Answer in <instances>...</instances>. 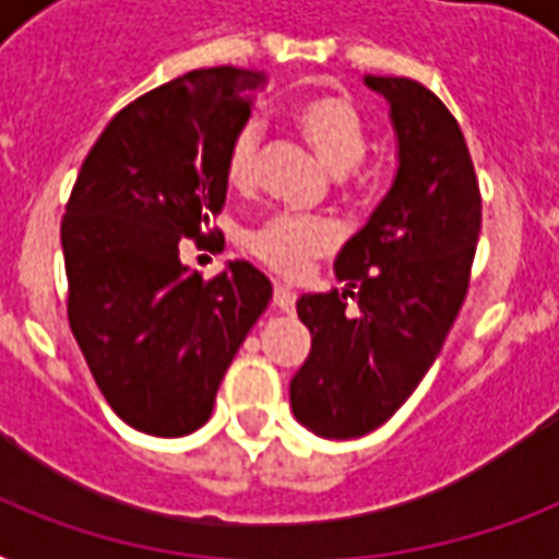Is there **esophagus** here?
<instances>
[{
  "mask_svg": "<svg viewBox=\"0 0 559 559\" xmlns=\"http://www.w3.org/2000/svg\"><path fill=\"white\" fill-rule=\"evenodd\" d=\"M296 293L284 284H275V293H272V305L278 307L281 313H293L296 310Z\"/></svg>",
  "mask_w": 559,
  "mask_h": 559,
  "instance_id": "34e87169",
  "label": "esophagus"
}]
</instances>
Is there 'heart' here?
<instances>
[{"label": "heart", "instance_id": "heart-1", "mask_svg": "<svg viewBox=\"0 0 559 559\" xmlns=\"http://www.w3.org/2000/svg\"><path fill=\"white\" fill-rule=\"evenodd\" d=\"M296 127L336 177H345L366 159L368 130L354 100L336 92L310 95L296 107ZM261 127L249 121L235 133L226 153V179L235 188H249L258 177ZM340 243V228L331 219L275 217L249 235V249L258 261L284 278L305 275L319 254Z\"/></svg>", "mask_w": 559, "mask_h": 559}]
</instances>
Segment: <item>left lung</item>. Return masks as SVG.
Listing matches in <instances>:
<instances>
[{"instance_id": "left-lung-1", "label": "left lung", "mask_w": 559, "mask_h": 559, "mask_svg": "<svg viewBox=\"0 0 559 559\" xmlns=\"http://www.w3.org/2000/svg\"><path fill=\"white\" fill-rule=\"evenodd\" d=\"M366 86L389 104L397 170L333 263L342 293L296 301L313 345L289 382V406L331 441L373 432L412 397L464 305L481 231L476 170L450 109L408 78L366 74Z\"/></svg>"}]
</instances>
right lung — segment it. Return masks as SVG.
I'll return each mask as SVG.
<instances>
[{
	"label": "right lung",
	"mask_w": 559,
	"mask_h": 559,
	"mask_svg": "<svg viewBox=\"0 0 559 559\" xmlns=\"http://www.w3.org/2000/svg\"><path fill=\"white\" fill-rule=\"evenodd\" d=\"M266 74L200 69L124 107L83 162L60 223L69 324L124 424L179 438L211 417L223 373L270 307L246 261L202 281L179 240L226 202V153Z\"/></svg>",
	"instance_id": "obj_1"
}]
</instances>
